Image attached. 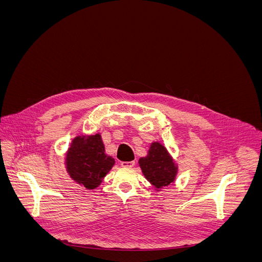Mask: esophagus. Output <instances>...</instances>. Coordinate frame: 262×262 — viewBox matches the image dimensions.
<instances>
[{"instance_id": "obj_1", "label": "esophagus", "mask_w": 262, "mask_h": 262, "mask_svg": "<svg viewBox=\"0 0 262 262\" xmlns=\"http://www.w3.org/2000/svg\"><path fill=\"white\" fill-rule=\"evenodd\" d=\"M136 165V162L131 161V162H121V166L122 167H133Z\"/></svg>"}]
</instances>
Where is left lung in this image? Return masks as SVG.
<instances>
[{
  "instance_id": "1",
  "label": "left lung",
  "mask_w": 262,
  "mask_h": 262,
  "mask_svg": "<svg viewBox=\"0 0 262 262\" xmlns=\"http://www.w3.org/2000/svg\"><path fill=\"white\" fill-rule=\"evenodd\" d=\"M139 165L147 181L156 190L169 186L177 176V164L160 142H153L150 144L147 155L140 158Z\"/></svg>"
}]
</instances>
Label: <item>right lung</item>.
<instances>
[{
    "label": "right lung",
    "mask_w": 262,
    "mask_h": 262,
    "mask_svg": "<svg viewBox=\"0 0 262 262\" xmlns=\"http://www.w3.org/2000/svg\"><path fill=\"white\" fill-rule=\"evenodd\" d=\"M114 165V158L105 153L99 133L74 138L66 155V168L70 177L90 190L101 184Z\"/></svg>",
    "instance_id": "right-lung-1"
}]
</instances>
